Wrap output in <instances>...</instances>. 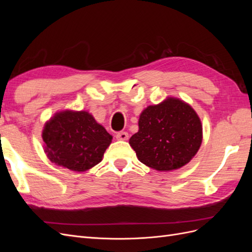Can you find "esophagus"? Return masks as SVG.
<instances>
[{
    "mask_svg": "<svg viewBox=\"0 0 252 252\" xmlns=\"http://www.w3.org/2000/svg\"><path fill=\"white\" fill-rule=\"evenodd\" d=\"M117 139L120 141H126L128 140V133L126 131H120L117 133Z\"/></svg>",
    "mask_w": 252,
    "mask_h": 252,
    "instance_id": "esophagus-1",
    "label": "esophagus"
}]
</instances>
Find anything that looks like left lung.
Returning a JSON list of instances; mask_svg holds the SVG:
<instances>
[{"instance_id":"obj_1","label":"left lung","mask_w":252,"mask_h":252,"mask_svg":"<svg viewBox=\"0 0 252 252\" xmlns=\"http://www.w3.org/2000/svg\"><path fill=\"white\" fill-rule=\"evenodd\" d=\"M202 140L201 120L191 106L167 97L142 111L139 131L129 144L143 164L158 171H171L191 161Z\"/></svg>"}]
</instances>
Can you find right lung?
Here are the masks:
<instances>
[{
    "label": "right lung",
    "mask_w": 252,
    "mask_h": 252,
    "mask_svg": "<svg viewBox=\"0 0 252 252\" xmlns=\"http://www.w3.org/2000/svg\"><path fill=\"white\" fill-rule=\"evenodd\" d=\"M48 158L58 166L83 172L100 163L112 136L87 111L57 112L44 126Z\"/></svg>",
    "instance_id": "add662e5"
}]
</instances>
